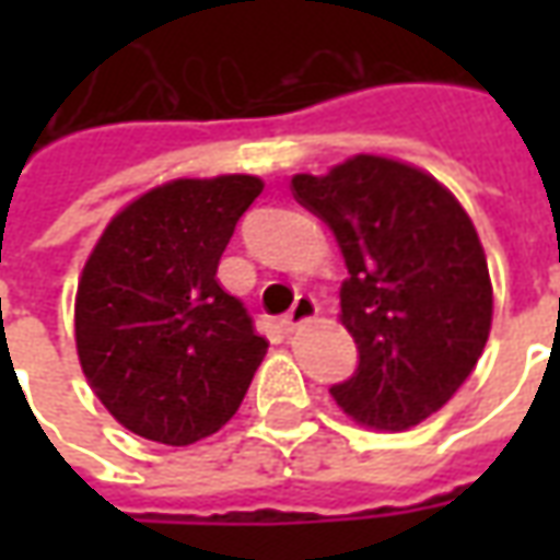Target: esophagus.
Segmentation results:
<instances>
[{"mask_svg": "<svg viewBox=\"0 0 560 560\" xmlns=\"http://www.w3.org/2000/svg\"><path fill=\"white\" fill-rule=\"evenodd\" d=\"M315 315H317L315 296H305V293H300V296H296V303L291 305V312L281 317L279 324H281V329H284V332H293V329L300 327V324L312 320Z\"/></svg>", "mask_w": 560, "mask_h": 560, "instance_id": "esophagus-1", "label": "esophagus"}]
</instances>
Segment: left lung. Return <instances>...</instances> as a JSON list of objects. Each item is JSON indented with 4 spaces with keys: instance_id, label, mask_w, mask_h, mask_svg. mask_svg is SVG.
<instances>
[{
    "instance_id": "left-lung-1",
    "label": "left lung",
    "mask_w": 560,
    "mask_h": 560,
    "mask_svg": "<svg viewBox=\"0 0 560 560\" xmlns=\"http://www.w3.org/2000/svg\"><path fill=\"white\" fill-rule=\"evenodd\" d=\"M291 188L327 221L348 267L341 324L360 363L329 393L357 422L405 432L453 399L486 348L492 281L480 236L434 176L381 155L296 173Z\"/></svg>"
}]
</instances>
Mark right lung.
Wrapping results in <instances>:
<instances>
[{"mask_svg":"<svg viewBox=\"0 0 560 560\" xmlns=\"http://www.w3.org/2000/svg\"><path fill=\"white\" fill-rule=\"evenodd\" d=\"M257 176L173 179L128 203L83 267L74 339L83 375L128 432L185 446L240 411L267 353L215 279Z\"/></svg>","mask_w":560,"mask_h":560,"instance_id":"obj_1","label":"right lung"}]
</instances>
